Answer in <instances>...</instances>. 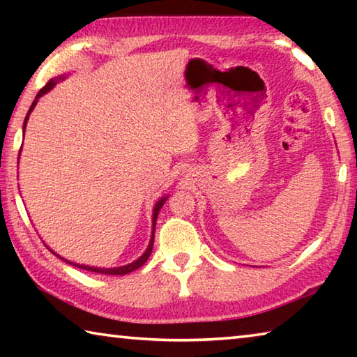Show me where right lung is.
<instances>
[{
  "label": "right lung",
  "instance_id": "1",
  "mask_svg": "<svg viewBox=\"0 0 357 357\" xmlns=\"http://www.w3.org/2000/svg\"><path fill=\"white\" fill-rule=\"evenodd\" d=\"M64 77H59V80H63ZM56 84V80H50L48 82L44 88L40 89V91L38 93V96H36V99H34V102L31 104V107H29V110H28V114H26V118H25V123H23V129H25V126H26V121H28V116H29V113L33 112V108L36 107V104H38V100H39V98L40 96H44L47 91H50V89L55 86ZM167 202V197H164L162 198V200H159L155 203V206H154V214H153V236H151V241H149V245H148V249H146V252L143 253V255L138 258V259H135L134 263H130V264H126V266H121V268H113V269H100V268H91V266H83V264H75V263H72V261H68L69 264H74V266H77V268H80V269H84V271H91V273H98V274H108V275H124V274H129V273H132V271H135V269H138L140 268V266H143L144 264V261H146V259L149 258V255H151V252H153V245H154V229H155V220H157V214H159V211H160V208L164 206V203ZM61 258V257H59ZM61 259H64V258H61ZM66 261V259H64Z\"/></svg>",
  "mask_w": 357,
  "mask_h": 357
}]
</instances>
